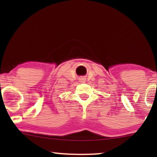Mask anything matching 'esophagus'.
I'll return each instance as SVG.
<instances>
[{
  "instance_id": "esophagus-1",
  "label": "esophagus",
  "mask_w": 157,
  "mask_h": 157,
  "mask_svg": "<svg viewBox=\"0 0 157 157\" xmlns=\"http://www.w3.org/2000/svg\"><path fill=\"white\" fill-rule=\"evenodd\" d=\"M82 80H83V79H82Z\"/></svg>"
}]
</instances>
